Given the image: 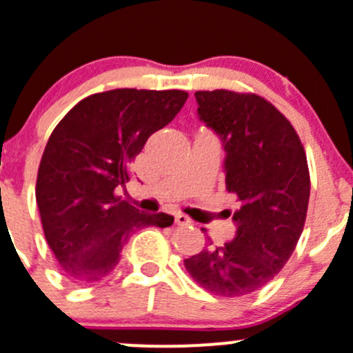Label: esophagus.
<instances>
[{
    "mask_svg": "<svg viewBox=\"0 0 353 353\" xmlns=\"http://www.w3.org/2000/svg\"><path fill=\"white\" fill-rule=\"evenodd\" d=\"M191 219L188 217V215H184V214H176V224L177 225H190L191 224Z\"/></svg>",
    "mask_w": 353,
    "mask_h": 353,
    "instance_id": "34e87169",
    "label": "esophagus"
}]
</instances>
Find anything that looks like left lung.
Returning a JSON list of instances; mask_svg holds the SVG:
<instances>
[{
  "label": "left lung",
  "mask_w": 353,
  "mask_h": 353,
  "mask_svg": "<svg viewBox=\"0 0 353 353\" xmlns=\"http://www.w3.org/2000/svg\"><path fill=\"white\" fill-rule=\"evenodd\" d=\"M194 98L200 121L221 138L225 190L239 208L234 238L184 265L215 295H248L285 268L299 243L310 194L307 157L293 125L268 100L225 90L196 91Z\"/></svg>",
  "instance_id": "obj_1"
}]
</instances>
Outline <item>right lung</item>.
<instances>
[{
  "instance_id": "right-lung-1",
  "label": "right lung",
  "mask_w": 353,
  "mask_h": 353,
  "mask_svg": "<svg viewBox=\"0 0 353 353\" xmlns=\"http://www.w3.org/2000/svg\"><path fill=\"white\" fill-rule=\"evenodd\" d=\"M177 90H112L79 101L54 128L36 183L44 236L65 278L75 285L103 279L117 268L129 236L169 228V214L141 212L115 194L129 163L153 132L183 108Z\"/></svg>"
}]
</instances>
